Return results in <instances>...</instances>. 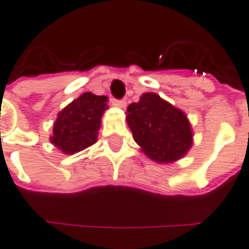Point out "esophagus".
<instances>
[{
  "instance_id": "esophagus-1",
  "label": "esophagus",
  "mask_w": 249,
  "mask_h": 249,
  "mask_svg": "<svg viewBox=\"0 0 249 249\" xmlns=\"http://www.w3.org/2000/svg\"><path fill=\"white\" fill-rule=\"evenodd\" d=\"M112 104H114L115 107H119V108H126V100H116V99H114L112 100Z\"/></svg>"
}]
</instances>
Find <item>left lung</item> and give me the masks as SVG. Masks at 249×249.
<instances>
[{
	"label": "left lung",
	"instance_id": "8db88e82",
	"mask_svg": "<svg viewBox=\"0 0 249 249\" xmlns=\"http://www.w3.org/2000/svg\"><path fill=\"white\" fill-rule=\"evenodd\" d=\"M126 121L134 141L156 162L180 160L193 146V130L186 114L161 99L143 93L127 107Z\"/></svg>",
	"mask_w": 249,
	"mask_h": 249
}]
</instances>
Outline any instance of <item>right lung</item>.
I'll return each instance as SVG.
<instances>
[{
    "label": "right lung",
    "mask_w": 249,
    "mask_h": 249,
    "mask_svg": "<svg viewBox=\"0 0 249 249\" xmlns=\"http://www.w3.org/2000/svg\"><path fill=\"white\" fill-rule=\"evenodd\" d=\"M107 96L84 93L68 104L54 122L50 141L65 154H74L97 141Z\"/></svg>",
    "instance_id": "obj_1"
}]
</instances>
